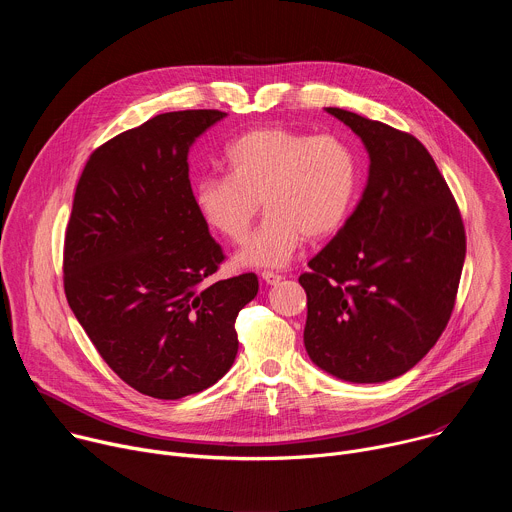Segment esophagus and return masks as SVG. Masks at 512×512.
<instances>
[{
    "instance_id": "esophagus-1",
    "label": "esophagus",
    "mask_w": 512,
    "mask_h": 512,
    "mask_svg": "<svg viewBox=\"0 0 512 512\" xmlns=\"http://www.w3.org/2000/svg\"><path fill=\"white\" fill-rule=\"evenodd\" d=\"M261 277H263V281H267L269 285H275V283H279V281L283 279V275H281V273H277V271H269V269L261 271Z\"/></svg>"
}]
</instances>
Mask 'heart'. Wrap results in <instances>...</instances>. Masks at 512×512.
<instances>
[{
	"instance_id": "1",
	"label": "heart",
	"mask_w": 512,
	"mask_h": 512,
	"mask_svg": "<svg viewBox=\"0 0 512 512\" xmlns=\"http://www.w3.org/2000/svg\"><path fill=\"white\" fill-rule=\"evenodd\" d=\"M225 166V176H202L194 184V206L210 229L243 243L261 200L267 214L239 257L257 267L289 263L304 237L334 235L360 184L354 148L332 133L251 129L227 145Z\"/></svg>"
}]
</instances>
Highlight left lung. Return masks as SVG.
<instances>
[{
    "instance_id": "left-lung-1",
    "label": "left lung",
    "mask_w": 512,
    "mask_h": 512,
    "mask_svg": "<svg viewBox=\"0 0 512 512\" xmlns=\"http://www.w3.org/2000/svg\"><path fill=\"white\" fill-rule=\"evenodd\" d=\"M369 152V182L338 235L300 275L304 344L348 383L395 379L431 350L454 312L466 259L462 214L411 133L328 107Z\"/></svg>"
}]
</instances>
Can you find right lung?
<instances>
[{"label": "right lung", "mask_w": 512, "mask_h": 512, "mask_svg": "<svg viewBox=\"0 0 512 512\" xmlns=\"http://www.w3.org/2000/svg\"><path fill=\"white\" fill-rule=\"evenodd\" d=\"M227 113L174 111L89 156L64 235V294L113 373L154 399H182L235 362V320L255 273L206 283L225 253L194 206L188 150Z\"/></svg>", "instance_id": "right-lung-1"}]
</instances>
